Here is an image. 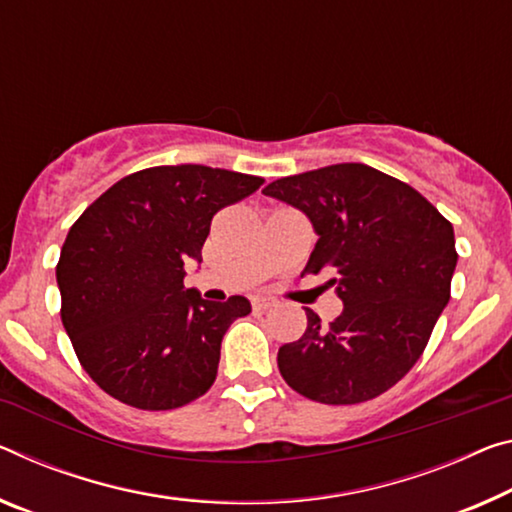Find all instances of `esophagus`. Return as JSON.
<instances>
[{
    "instance_id": "1",
    "label": "esophagus",
    "mask_w": 512,
    "mask_h": 512,
    "mask_svg": "<svg viewBox=\"0 0 512 512\" xmlns=\"http://www.w3.org/2000/svg\"><path fill=\"white\" fill-rule=\"evenodd\" d=\"M273 305H275V298L273 296H255L253 298V310H257V312L271 310Z\"/></svg>"
}]
</instances>
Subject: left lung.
<instances>
[{
    "label": "left lung",
    "mask_w": 512,
    "mask_h": 512,
    "mask_svg": "<svg viewBox=\"0 0 512 512\" xmlns=\"http://www.w3.org/2000/svg\"><path fill=\"white\" fill-rule=\"evenodd\" d=\"M264 193L310 218L319 241L305 273L335 271L344 300L328 326L305 310V335L278 351L282 378L326 405L376 399L415 367L449 303L453 225L410 184L364 164L280 177Z\"/></svg>",
    "instance_id": "obj_1"
}]
</instances>
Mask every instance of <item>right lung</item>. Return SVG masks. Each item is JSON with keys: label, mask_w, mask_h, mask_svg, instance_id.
I'll list each match as a JSON object with an SVG mask.
<instances>
[{"label": "right lung", "mask_w": 512, "mask_h": 512, "mask_svg": "<svg viewBox=\"0 0 512 512\" xmlns=\"http://www.w3.org/2000/svg\"><path fill=\"white\" fill-rule=\"evenodd\" d=\"M264 184L198 164L123 177L84 209L63 241L61 321L97 387L139 410H175L214 385L225 330L250 314L184 287L212 218Z\"/></svg>", "instance_id": "add662e5"}]
</instances>
